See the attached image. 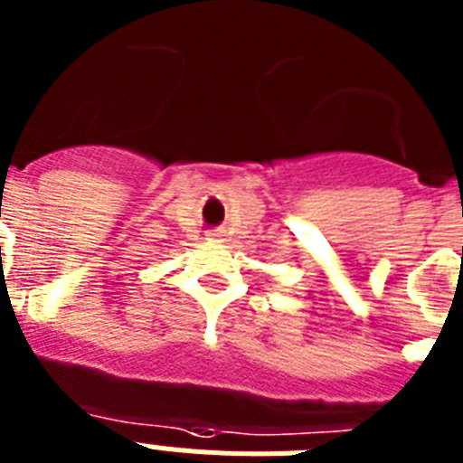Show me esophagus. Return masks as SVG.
Instances as JSON below:
<instances>
[{
	"mask_svg": "<svg viewBox=\"0 0 463 463\" xmlns=\"http://www.w3.org/2000/svg\"><path fill=\"white\" fill-rule=\"evenodd\" d=\"M208 236H213V239H215V236H220V234H218V232H211V234H208Z\"/></svg>",
	"mask_w": 463,
	"mask_h": 463,
	"instance_id": "1",
	"label": "esophagus"
}]
</instances>
